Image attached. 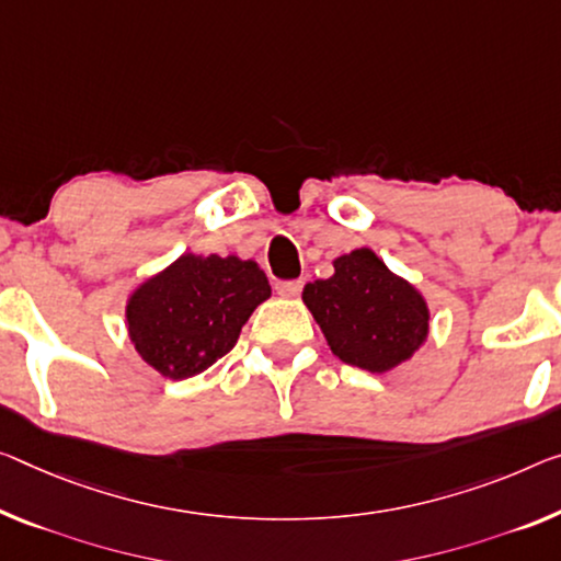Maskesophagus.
Instances as JSON below:
<instances>
[{"label": "esophagus", "mask_w": 561, "mask_h": 561, "mask_svg": "<svg viewBox=\"0 0 561 561\" xmlns=\"http://www.w3.org/2000/svg\"><path fill=\"white\" fill-rule=\"evenodd\" d=\"M300 290H304V283L300 280H280L275 283V293L283 298H296L300 296Z\"/></svg>", "instance_id": "1"}]
</instances>
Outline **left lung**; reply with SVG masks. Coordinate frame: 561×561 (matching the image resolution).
Instances as JSON below:
<instances>
[{"label": "left lung", "instance_id": "left-lung-1", "mask_svg": "<svg viewBox=\"0 0 561 561\" xmlns=\"http://www.w3.org/2000/svg\"><path fill=\"white\" fill-rule=\"evenodd\" d=\"M335 273L304 288V304L343 364L386 374L424 346L428 306L370 248L333 261Z\"/></svg>", "mask_w": 561, "mask_h": 561}]
</instances>
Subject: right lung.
Listing matches in <instances>:
<instances>
[{
	"mask_svg": "<svg viewBox=\"0 0 561 561\" xmlns=\"http://www.w3.org/2000/svg\"><path fill=\"white\" fill-rule=\"evenodd\" d=\"M271 298L255 261L185 253L127 298V331L145 364L172 381L203 374L236 346L253 310Z\"/></svg>",
	"mask_w": 561,
	"mask_h": 561,
	"instance_id": "right-lung-1",
	"label": "right lung"
}]
</instances>
